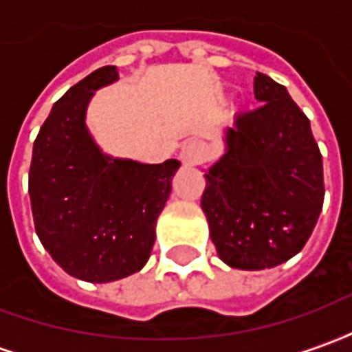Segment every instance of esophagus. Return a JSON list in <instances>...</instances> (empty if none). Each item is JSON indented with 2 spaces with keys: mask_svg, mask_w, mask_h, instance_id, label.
<instances>
[{
  "mask_svg": "<svg viewBox=\"0 0 352 352\" xmlns=\"http://www.w3.org/2000/svg\"><path fill=\"white\" fill-rule=\"evenodd\" d=\"M207 148L206 145L198 139H188L181 146V160L188 166H198L201 162H206Z\"/></svg>",
  "mask_w": 352,
  "mask_h": 352,
  "instance_id": "34e87169",
  "label": "esophagus"
}]
</instances>
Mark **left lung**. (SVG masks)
<instances>
[{
    "instance_id": "1",
    "label": "left lung",
    "mask_w": 352,
    "mask_h": 352,
    "mask_svg": "<svg viewBox=\"0 0 352 352\" xmlns=\"http://www.w3.org/2000/svg\"><path fill=\"white\" fill-rule=\"evenodd\" d=\"M258 107L226 128V153L206 171L201 209L222 262L265 270L302 251L324 201L322 156L287 88L254 77Z\"/></svg>"
}]
</instances>
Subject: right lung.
Returning a JSON list of instances; mask_svg holds the SVG:
<instances>
[{
  "mask_svg": "<svg viewBox=\"0 0 352 352\" xmlns=\"http://www.w3.org/2000/svg\"><path fill=\"white\" fill-rule=\"evenodd\" d=\"M116 79L115 65H105L69 88L37 133L30 166L35 232L64 272L88 283L122 279L146 264L181 168L179 160L141 164L101 153L87 107Z\"/></svg>",
  "mask_w": 352,
  "mask_h": 352,
  "instance_id": "right-lung-1",
  "label": "right lung"
}]
</instances>
